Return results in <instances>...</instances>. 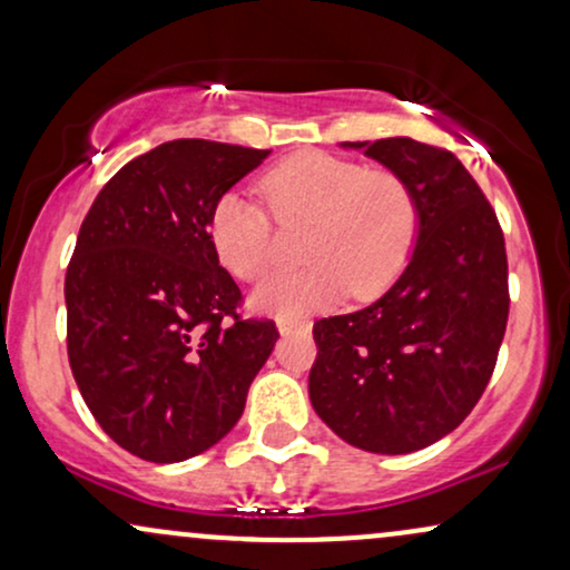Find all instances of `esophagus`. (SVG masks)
Returning <instances> with one entry per match:
<instances>
[{
  "label": "esophagus",
  "instance_id": "obj_1",
  "mask_svg": "<svg viewBox=\"0 0 570 570\" xmlns=\"http://www.w3.org/2000/svg\"><path fill=\"white\" fill-rule=\"evenodd\" d=\"M278 332L281 334H297V332H305L307 324H299V321H289V318H278Z\"/></svg>",
  "mask_w": 570,
  "mask_h": 570
}]
</instances>
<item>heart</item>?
Here are the masks:
<instances>
[{
    "label": "heart",
    "instance_id": "1",
    "mask_svg": "<svg viewBox=\"0 0 570 570\" xmlns=\"http://www.w3.org/2000/svg\"><path fill=\"white\" fill-rule=\"evenodd\" d=\"M259 190L281 223H311L303 242L311 263L265 278L252 292L257 313L292 321L340 303L347 292L372 299L401 276L414 252L420 204L390 169L303 150L267 169ZM207 236L219 265L236 278H259L271 265V215L238 190L212 204Z\"/></svg>",
    "mask_w": 570,
    "mask_h": 570
}]
</instances>
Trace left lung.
<instances>
[{
	"label": "left lung",
	"mask_w": 570,
	"mask_h": 570,
	"mask_svg": "<svg viewBox=\"0 0 570 570\" xmlns=\"http://www.w3.org/2000/svg\"><path fill=\"white\" fill-rule=\"evenodd\" d=\"M401 175L420 204L406 271L376 303L313 324L315 414L372 454L441 441L481 401L510 292L499 219L451 150L411 137L342 142Z\"/></svg>",
	"instance_id": "left-lung-1"
}]
</instances>
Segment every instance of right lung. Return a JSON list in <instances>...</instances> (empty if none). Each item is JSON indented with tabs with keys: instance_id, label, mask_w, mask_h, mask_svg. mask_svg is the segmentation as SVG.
I'll return each mask as SVG.
<instances>
[{
	"instance_id": "right-lung-1",
	"label": "right lung",
	"mask_w": 570,
	"mask_h": 570,
	"mask_svg": "<svg viewBox=\"0 0 570 570\" xmlns=\"http://www.w3.org/2000/svg\"><path fill=\"white\" fill-rule=\"evenodd\" d=\"M267 154L161 142L102 185L79 228L68 363L106 435L146 462H183L223 441L278 340L273 321L238 318L242 292L207 236L212 204Z\"/></svg>"
}]
</instances>
